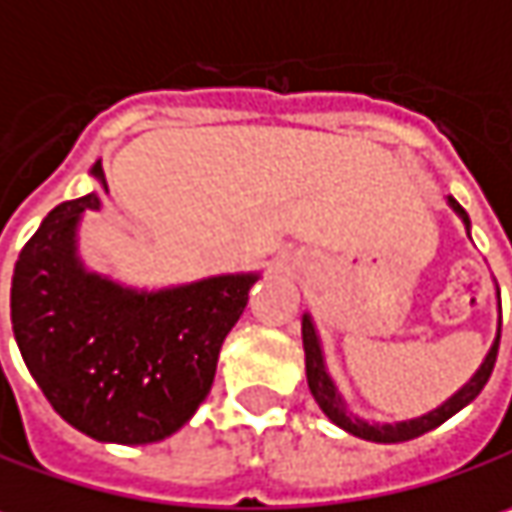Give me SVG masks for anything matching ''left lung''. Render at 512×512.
I'll list each match as a JSON object with an SVG mask.
<instances>
[{"instance_id":"1","label":"left lung","mask_w":512,"mask_h":512,"mask_svg":"<svg viewBox=\"0 0 512 512\" xmlns=\"http://www.w3.org/2000/svg\"><path fill=\"white\" fill-rule=\"evenodd\" d=\"M449 205L458 211V217L464 220L466 228H469V217H466V211L449 196ZM301 336H304V362H307V385H310V394L316 397L318 408L339 426V429H345L350 435L362 437V440H374V443H400V440H414V437L426 435V432H432L437 429L440 423H446L452 414H458L461 408L469 406L481 391H484V385H487V379L493 374V368H496V356H498V339H501V327H498V336L493 347H490V353H487V359L481 362V368L475 371V376L466 382L464 388L455 394V397H449L446 403L435 411H429V414H423V417H417V420H406V423H388V426H371V423H365V420H359V417H353L350 411L342 403V394H339V388L333 385V379L327 374V368H324V356H321V345H318V336H316V327H313V321L310 316H304V324H301Z\"/></svg>"}]
</instances>
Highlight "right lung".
<instances>
[{
	"label": "right lung",
	"instance_id": "right-lung-1",
	"mask_svg": "<svg viewBox=\"0 0 512 512\" xmlns=\"http://www.w3.org/2000/svg\"><path fill=\"white\" fill-rule=\"evenodd\" d=\"M106 191L104 167H92ZM98 194L60 202L22 246L11 281L19 353L51 408L106 443H156L208 397L220 347L257 275L136 292L86 272L75 228Z\"/></svg>",
	"mask_w": 512,
	"mask_h": 512
}]
</instances>
